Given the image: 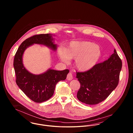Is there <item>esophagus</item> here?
Segmentation results:
<instances>
[{"mask_svg":"<svg viewBox=\"0 0 133 133\" xmlns=\"http://www.w3.org/2000/svg\"><path fill=\"white\" fill-rule=\"evenodd\" d=\"M66 79L68 80H71L72 79H73V74H72V73L71 72H70L68 75L66 77Z\"/></svg>","mask_w":133,"mask_h":133,"instance_id":"obj_1","label":"esophagus"}]
</instances>
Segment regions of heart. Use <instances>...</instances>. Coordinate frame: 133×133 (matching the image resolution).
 Masks as SVG:
<instances>
[{
	"label": "heart",
	"mask_w": 133,
	"mask_h": 133,
	"mask_svg": "<svg viewBox=\"0 0 133 133\" xmlns=\"http://www.w3.org/2000/svg\"><path fill=\"white\" fill-rule=\"evenodd\" d=\"M58 55L65 62L69 59H75L76 68L84 72L96 64L101 56V50L98 45L89 41H72L66 49L59 48Z\"/></svg>",
	"instance_id": "heart-1"
}]
</instances>
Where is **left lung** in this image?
<instances>
[{
  "mask_svg": "<svg viewBox=\"0 0 133 133\" xmlns=\"http://www.w3.org/2000/svg\"><path fill=\"white\" fill-rule=\"evenodd\" d=\"M122 65L115 49L107 60L95 64L88 71H76V78L80 83L77 94L78 100L90 105L104 101L117 87Z\"/></svg>",
  "mask_w": 133,
  "mask_h": 133,
  "instance_id": "left-lung-1",
  "label": "left lung"
}]
</instances>
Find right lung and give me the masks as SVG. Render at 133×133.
I'll list each match as a JSON object with an SVG mask.
<instances>
[{"mask_svg": "<svg viewBox=\"0 0 133 133\" xmlns=\"http://www.w3.org/2000/svg\"><path fill=\"white\" fill-rule=\"evenodd\" d=\"M50 34H38L25 39L19 46L14 59L16 82L21 91L31 100L41 103L49 99L54 94L55 86L60 80L66 79L69 70L56 71L49 69L40 75H34L28 72L22 63V55L25 50L34 43L41 44L56 50Z\"/></svg>", "mask_w": 133, "mask_h": 133, "instance_id": "1", "label": "right lung"}]
</instances>
